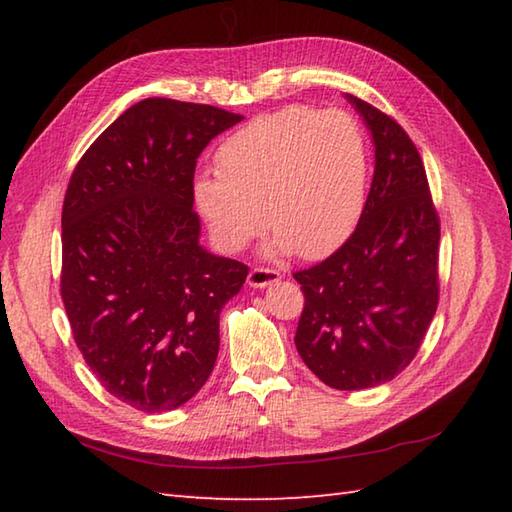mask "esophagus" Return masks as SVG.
Instances as JSON below:
<instances>
[{
	"label": "esophagus",
	"mask_w": 512,
	"mask_h": 512,
	"mask_svg": "<svg viewBox=\"0 0 512 512\" xmlns=\"http://www.w3.org/2000/svg\"><path fill=\"white\" fill-rule=\"evenodd\" d=\"M279 279H281V275L273 268H253L248 273V286L250 288H268V286L277 284Z\"/></svg>",
	"instance_id": "1"
}]
</instances>
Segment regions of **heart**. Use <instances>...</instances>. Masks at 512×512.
Listing matches in <instances>:
<instances>
[{
  "label": "heart",
  "instance_id": "obj_1",
  "mask_svg": "<svg viewBox=\"0 0 512 512\" xmlns=\"http://www.w3.org/2000/svg\"><path fill=\"white\" fill-rule=\"evenodd\" d=\"M217 173L193 180V202L228 253L275 228L266 253L319 259L341 248L367 202V143L341 110L284 107L257 116L217 149Z\"/></svg>",
  "mask_w": 512,
  "mask_h": 512
}]
</instances>
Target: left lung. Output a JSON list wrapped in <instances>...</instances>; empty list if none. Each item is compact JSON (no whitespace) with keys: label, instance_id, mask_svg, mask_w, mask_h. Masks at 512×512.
Masks as SVG:
<instances>
[{"label":"left lung","instance_id":"left-lung-1","mask_svg":"<svg viewBox=\"0 0 512 512\" xmlns=\"http://www.w3.org/2000/svg\"><path fill=\"white\" fill-rule=\"evenodd\" d=\"M372 134L374 180L352 237L295 273L306 306L295 345L332 389L387 383L405 369L438 308L440 220L416 145L394 118L345 94Z\"/></svg>","mask_w":512,"mask_h":512}]
</instances>
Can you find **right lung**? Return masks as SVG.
I'll return each mask as SVG.
<instances>
[{
  "label": "right lung",
  "instance_id": "obj_1",
  "mask_svg": "<svg viewBox=\"0 0 512 512\" xmlns=\"http://www.w3.org/2000/svg\"><path fill=\"white\" fill-rule=\"evenodd\" d=\"M244 116L145 99L94 140L61 215V297L85 363L138 411L178 409L211 376L220 312L248 268L200 244L193 173Z\"/></svg>",
  "mask_w": 512,
  "mask_h": 512
}]
</instances>
